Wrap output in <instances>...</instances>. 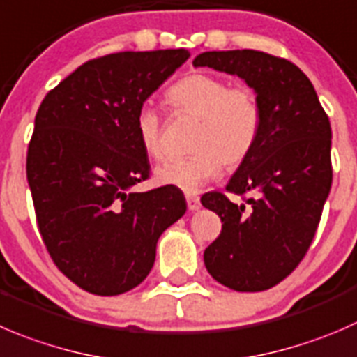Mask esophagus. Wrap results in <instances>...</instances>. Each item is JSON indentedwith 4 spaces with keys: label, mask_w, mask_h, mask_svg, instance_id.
Here are the masks:
<instances>
[{
    "label": "esophagus",
    "mask_w": 357,
    "mask_h": 357,
    "mask_svg": "<svg viewBox=\"0 0 357 357\" xmlns=\"http://www.w3.org/2000/svg\"><path fill=\"white\" fill-rule=\"evenodd\" d=\"M186 204H188L190 211H199L200 209V199L195 195H186Z\"/></svg>",
    "instance_id": "1"
}]
</instances>
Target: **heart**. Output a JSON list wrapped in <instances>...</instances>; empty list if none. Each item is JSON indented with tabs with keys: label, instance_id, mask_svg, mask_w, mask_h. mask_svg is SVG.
<instances>
[{
	"label": "heart",
	"instance_id": "obj_1",
	"mask_svg": "<svg viewBox=\"0 0 357 357\" xmlns=\"http://www.w3.org/2000/svg\"><path fill=\"white\" fill-rule=\"evenodd\" d=\"M169 101L178 112L200 119V126L192 157L169 158L155 169L162 185L197 193L220 176L223 164L237 167L255 148L261 109L249 86H228L220 76L193 73L171 86ZM136 136L148 157L164 155L162 119L151 105H143L137 112Z\"/></svg>",
	"mask_w": 357,
	"mask_h": 357
}]
</instances>
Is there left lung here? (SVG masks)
<instances>
[{"instance_id": "obj_1", "label": "left lung", "mask_w": 357, "mask_h": 357, "mask_svg": "<svg viewBox=\"0 0 357 357\" xmlns=\"http://www.w3.org/2000/svg\"><path fill=\"white\" fill-rule=\"evenodd\" d=\"M195 68L238 76L261 109L258 139L228 181L244 204L223 193L202 197L221 218V234L204 251L206 268L235 291L279 284L305 256L331 188V127L314 85L286 59L258 50L202 52Z\"/></svg>"}]
</instances>
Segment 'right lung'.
I'll return each mask as SVG.
<instances>
[{
  "label": "right lung",
  "mask_w": 357,
  "mask_h": 357,
  "mask_svg": "<svg viewBox=\"0 0 357 357\" xmlns=\"http://www.w3.org/2000/svg\"><path fill=\"white\" fill-rule=\"evenodd\" d=\"M190 57L119 52L79 66L45 96L27 150L40 234L59 271L94 295L146 279L160 235L186 213L181 192H132L150 174L136 115Z\"/></svg>",
  "instance_id": "1"
}]
</instances>
